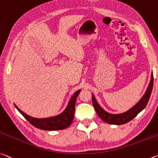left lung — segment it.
<instances>
[{"label":"left lung","instance_id":"obj_1","mask_svg":"<svg viewBox=\"0 0 158 158\" xmlns=\"http://www.w3.org/2000/svg\"><path fill=\"white\" fill-rule=\"evenodd\" d=\"M152 87H153V74H151V82H150L149 86L147 89L146 94L141 99V101L138 102L134 107H132L131 109H130L129 111L124 112V113L119 114H112L107 113V112L105 111L103 109H102V107L99 106L98 103L96 101V99H95L94 95H92L93 106H94L95 110H96L98 115L100 117V118L102 121L106 122V123L111 124H126L129 121H131V119H133L140 112L142 111L146 107L148 102L150 99V97H151Z\"/></svg>","mask_w":158,"mask_h":158}]
</instances>
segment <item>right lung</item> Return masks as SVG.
Here are the masks:
<instances>
[{
  "label": "right lung",
  "instance_id": "obj_1",
  "mask_svg": "<svg viewBox=\"0 0 158 158\" xmlns=\"http://www.w3.org/2000/svg\"><path fill=\"white\" fill-rule=\"evenodd\" d=\"M81 90H78L72 97L71 100L69 102L68 106L62 113L53 117L44 119H37L34 117H30L29 115L24 113L20 109H19L15 105L16 108L18 111L23 115L24 117L28 121L30 124H31L34 127L36 128L46 130V131H55V130L64 129L68 127L72 124L74 119V110H75V103H76L77 98Z\"/></svg>",
  "mask_w": 158,
  "mask_h": 158
}]
</instances>
